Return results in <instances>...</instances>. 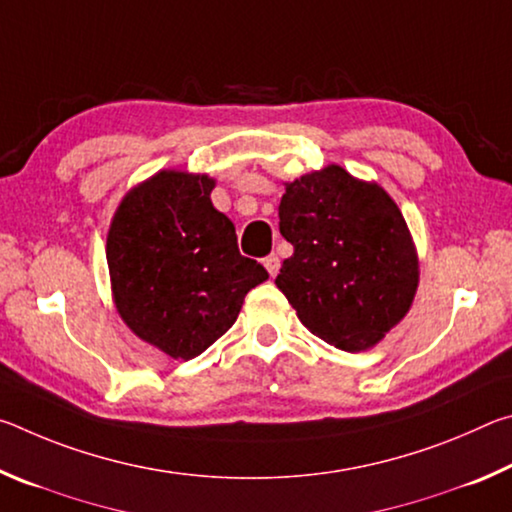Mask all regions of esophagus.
<instances>
[{
	"label": "esophagus",
	"instance_id": "obj_1",
	"mask_svg": "<svg viewBox=\"0 0 512 512\" xmlns=\"http://www.w3.org/2000/svg\"><path fill=\"white\" fill-rule=\"evenodd\" d=\"M264 266H266L268 275L275 277L277 273H280V257H277V255H268V257L264 259Z\"/></svg>",
	"mask_w": 512,
	"mask_h": 512
}]
</instances>
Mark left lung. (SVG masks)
<instances>
[{
	"label": "left lung",
	"instance_id": "obj_1",
	"mask_svg": "<svg viewBox=\"0 0 512 512\" xmlns=\"http://www.w3.org/2000/svg\"><path fill=\"white\" fill-rule=\"evenodd\" d=\"M280 232L293 246L277 289L311 334L345 352L375 348L409 314L420 262L400 207L339 164L284 183Z\"/></svg>",
	"mask_w": 512,
	"mask_h": 512
}]
</instances>
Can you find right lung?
Returning <instances> with one entry per match:
<instances>
[{
  "label": "right lung",
  "mask_w": 512,
  "mask_h": 512,
  "mask_svg": "<svg viewBox=\"0 0 512 512\" xmlns=\"http://www.w3.org/2000/svg\"><path fill=\"white\" fill-rule=\"evenodd\" d=\"M207 173L162 169L135 185L112 216L106 259L126 327L171 359L221 339L250 289L268 280L239 253L235 223L212 205Z\"/></svg>",
  "instance_id": "right-lung-1"
}]
</instances>
